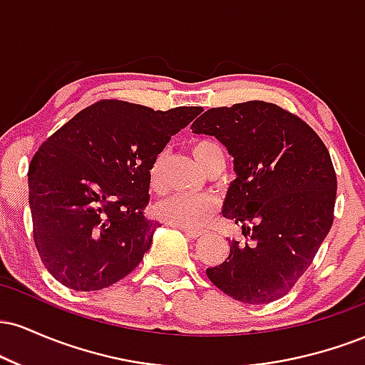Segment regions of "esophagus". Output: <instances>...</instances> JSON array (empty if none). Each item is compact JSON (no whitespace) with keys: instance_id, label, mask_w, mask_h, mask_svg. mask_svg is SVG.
Segmentation results:
<instances>
[{"instance_id":"1","label":"esophagus","mask_w":365,"mask_h":365,"mask_svg":"<svg viewBox=\"0 0 365 365\" xmlns=\"http://www.w3.org/2000/svg\"><path fill=\"white\" fill-rule=\"evenodd\" d=\"M180 230L185 233L187 238H192V240H197V238H200L204 235V232H199V230H183V228H180Z\"/></svg>"}]
</instances>
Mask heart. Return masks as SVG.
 Here are the masks:
<instances>
[{"instance_id":"heart-1","label":"heart","mask_w":365,"mask_h":365,"mask_svg":"<svg viewBox=\"0 0 365 365\" xmlns=\"http://www.w3.org/2000/svg\"><path fill=\"white\" fill-rule=\"evenodd\" d=\"M192 154L195 161L202 166L204 170L212 168L217 163H225L223 150L216 142L209 139L194 140L190 145ZM166 153L161 150L154 158L153 165L149 168V185L154 192L163 190V170H165ZM216 200L212 197H187L173 194L161 199L154 206V215L163 223L175 226V228L183 230H199L207 225V221L215 216Z\"/></svg>"}]
</instances>
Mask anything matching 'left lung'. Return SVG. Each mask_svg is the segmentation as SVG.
Instances as JSON below:
<instances>
[{"label":"left lung","instance_id":"1","mask_svg":"<svg viewBox=\"0 0 365 365\" xmlns=\"http://www.w3.org/2000/svg\"><path fill=\"white\" fill-rule=\"evenodd\" d=\"M192 132L216 137L233 156L221 215L245 242L206 274L244 304H269L292 290L333 225L336 173L324 142L276 104L247 101L211 108Z\"/></svg>","mask_w":365,"mask_h":365}]
</instances>
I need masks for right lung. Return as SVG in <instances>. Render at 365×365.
<instances>
[{
	"label": "right lung",
	"instance_id": "add662e5",
	"mask_svg": "<svg viewBox=\"0 0 365 365\" xmlns=\"http://www.w3.org/2000/svg\"><path fill=\"white\" fill-rule=\"evenodd\" d=\"M200 113L99 101L41 145L29 166V206L37 252L54 279L94 292L139 266L158 228L144 215L150 165Z\"/></svg>",
	"mask_w": 365,
	"mask_h": 365
}]
</instances>
